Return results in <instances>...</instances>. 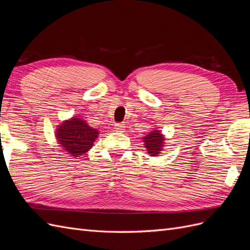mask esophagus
<instances>
[{
	"label": "esophagus",
	"instance_id": "esophagus-1",
	"mask_svg": "<svg viewBox=\"0 0 250 250\" xmlns=\"http://www.w3.org/2000/svg\"><path fill=\"white\" fill-rule=\"evenodd\" d=\"M124 128H125V126L123 123H116L115 124V129L117 131H123Z\"/></svg>",
	"mask_w": 250,
	"mask_h": 250
}]
</instances>
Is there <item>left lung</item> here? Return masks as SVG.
Instances as JSON below:
<instances>
[{"label": "left lung", "instance_id": "obj_1", "mask_svg": "<svg viewBox=\"0 0 250 250\" xmlns=\"http://www.w3.org/2000/svg\"><path fill=\"white\" fill-rule=\"evenodd\" d=\"M144 142H145V146L151 156H155L161 153L164 145V137L160 130L152 131L147 137H144Z\"/></svg>", "mask_w": 250, "mask_h": 250}]
</instances>
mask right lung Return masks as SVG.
I'll list each match as a JSON object with an SVG mask.
<instances>
[{"instance_id": "obj_1", "label": "right lung", "mask_w": 250, "mask_h": 250, "mask_svg": "<svg viewBox=\"0 0 250 250\" xmlns=\"http://www.w3.org/2000/svg\"><path fill=\"white\" fill-rule=\"evenodd\" d=\"M98 133V130L88 126L80 118H72L59 126L56 137L63 150L72 156H78L92 148Z\"/></svg>"}]
</instances>
